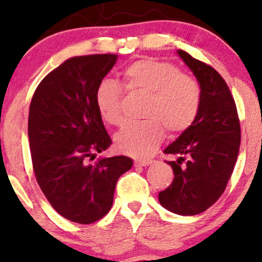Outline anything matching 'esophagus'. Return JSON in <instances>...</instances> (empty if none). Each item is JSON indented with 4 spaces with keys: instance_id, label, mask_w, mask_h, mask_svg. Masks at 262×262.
Returning a JSON list of instances; mask_svg holds the SVG:
<instances>
[{
    "instance_id": "obj_1",
    "label": "esophagus",
    "mask_w": 262,
    "mask_h": 262,
    "mask_svg": "<svg viewBox=\"0 0 262 262\" xmlns=\"http://www.w3.org/2000/svg\"><path fill=\"white\" fill-rule=\"evenodd\" d=\"M152 160H137L134 161V166L135 167H141V166H149L151 164Z\"/></svg>"
}]
</instances>
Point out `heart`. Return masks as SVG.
<instances>
[{
  "label": "heart",
  "mask_w": 262,
  "mask_h": 262,
  "mask_svg": "<svg viewBox=\"0 0 262 262\" xmlns=\"http://www.w3.org/2000/svg\"><path fill=\"white\" fill-rule=\"evenodd\" d=\"M124 89L148 96L145 121L130 123L116 135L119 151L134 158H146L164 139L165 128L171 134L186 130L196 119L201 104V89L192 77L181 74L176 65L156 59H141L123 71ZM123 90L114 80L98 83L95 102L108 124H121Z\"/></svg>",
  "instance_id": "obj_1"
}]
</instances>
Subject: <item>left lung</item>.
<instances>
[{"label":"left lung","mask_w":262,"mask_h":262,"mask_svg":"<svg viewBox=\"0 0 262 262\" xmlns=\"http://www.w3.org/2000/svg\"><path fill=\"white\" fill-rule=\"evenodd\" d=\"M200 83V111L189 127L164 150L177 160L172 183L159 193L164 208L180 215L208 209L224 192L240 146V123L229 87L212 66L177 50Z\"/></svg>","instance_id":"left-lung-1"}]
</instances>
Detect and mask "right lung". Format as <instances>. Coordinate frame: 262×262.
Listing matches in <instances>:
<instances>
[{"label":"right lung","instance_id":"obj_1","mask_svg":"<svg viewBox=\"0 0 262 262\" xmlns=\"http://www.w3.org/2000/svg\"><path fill=\"white\" fill-rule=\"evenodd\" d=\"M116 54L75 56L54 69L33 95L29 148L39 187L60 215L91 224L110 212L118 179L133 166L127 156L89 158L112 144L95 102Z\"/></svg>","mask_w":262,"mask_h":262}]
</instances>
